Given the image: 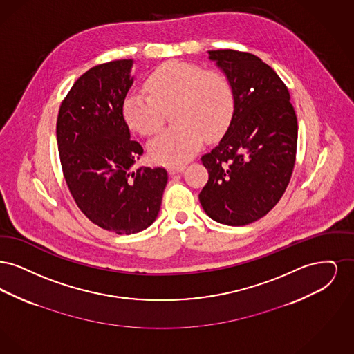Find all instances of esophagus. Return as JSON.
Masks as SVG:
<instances>
[{
	"instance_id": "obj_1",
	"label": "esophagus",
	"mask_w": 354,
	"mask_h": 354,
	"mask_svg": "<svg viewBox=\"0 0 354 354\" xmlns=\"http://www.w3.org/2000/svg\"><path fill=\"white\" fill-rule=\"evenodd\" d=\"M185 169V165H174V166H169V174H176V172H182Z\"/></svg>"
}]
</instances>
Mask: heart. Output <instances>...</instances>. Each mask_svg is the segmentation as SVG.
<instances>
[{
	"mask_svg": "<svg viewBox=\"0 0 354 354\" xmlns=\"http://www.w3.org/2000/svg\"><path fill=\"white\" fill-rule=\"evenodd\" d=\"M149 94L126 95L122 111L126 123L139 134L151 136L165 124L166 110L175 122L150 145L152 159L175 165L185 162L202 146L224 134L235 111V93L228 77L218 68L167 61L146 80Z\"/></svg>",
	"mask_w": 354,
	"mask_h": 354,
	"instance_id": "b5f03b06",
	"label": "heart"
}]
</instances>
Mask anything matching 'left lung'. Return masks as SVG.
Returning a JSON list of instances; mask_svg holds the SVG:
<instances>
[{"mask_svg": "<svg viewBox=\"0 0 354 354\" xmlns=\"http://www.w3.org/2000/svg\"><path fill=\"white\" fill-rule=\"evenodd\" d=\"M234 87L235 111L219 145L202 156L208 182L199 194L205 214L245 225L266 216L289 185L297 150V117L286 84L259 57L211 50Z\"/></svg>", "mask_w": 354, "mask_h": 354, "instance_id": "obj_1", "label": "left lung"}]
</instances>
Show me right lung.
I'll list each match as a JSON object with an SVG mask.
<instances>
[{
    "label": "right lung",
    "instance_id": "obj_1",
    "mask_svg": "<svg viewBox=\"0 0 354 354\" xmlns=\"http://www.w3.org/2000/svg\"><path fill=\"white\" fill-rule=\"evenodd\" d=\"M131 66V59H119L87 70L57 118L61 166L74 202L87 219L118 235L151 225L169 180L163 167L133 169L143 149L130 138L122 111L134 81Z\"/></svg>",
    "mask_w": 354,
    "mask_h": 354
}]
</instances>
